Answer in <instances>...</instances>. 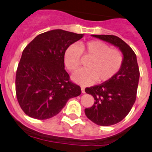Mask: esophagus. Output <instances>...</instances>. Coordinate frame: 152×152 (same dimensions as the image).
I'll use <instances>...</instances> for the list:
<instances>
[{
  "mask_svg": "<svg viewBox=\"0 0 152 152\" xmlns=\"http://www.w3.org/2000/svg\"><path fill=\"white\" fill-rule=\"evenodd\" d=\"M81 91H82V93H85V88H84V87H81Z\"/></svg>",
  "mask_w": 152,
  "mask_h": 152,
  "instance_id": "obj_1",
  "label": "esophagus"
}]
</instances>
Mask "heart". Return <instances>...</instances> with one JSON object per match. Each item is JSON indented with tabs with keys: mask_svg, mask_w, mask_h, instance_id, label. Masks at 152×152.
Here are the masks:
<instances>
[{
	"mask_svg": "<svg viewBox=\"0 0 152 152\" xmlns=\"http://www.w3.org/2000/svg\"><path fill=\"white\" fill-rule=\"evenodd\" d=\"M91 57L86 69L75 72L72 79L76 83L87 86L96 80L105 83L118 74L124 61L123 54L117 49L100 40H90L78 45L72 44L66 49L64 55V64L70 71H74L80 64L81 54Z\"/></svg>",
	"mask_w": 152,
	"mask_h": 152,
	"instance_id": "obj_1",
	"label": "heart"
}]
</instances>
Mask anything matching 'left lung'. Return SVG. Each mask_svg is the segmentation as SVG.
I'll use <instances>...</instances> for the list:
<instances>
[{"instance_id": "1", "label": "left lung", "mask_w": 152, "mask_h": 152, "mask_svg": "<svg viewBox=\"0 0 152 152\" xmlns=\"http://www.w3.org/2000/svg\"><path fill=\"white\" fill-rule=\"evenodd\" d=\"M91 36L119 48L124 55L122 66L113 78L85 89L94 99L93 106L85 109L86 117L97 125L108 126L121 122L132 109L136 100L139 67L136 55L122 39L109 34Z\"/></svg>"}]
</instances>
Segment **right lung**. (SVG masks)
<instances>
[{
    "label": "right lung",
    "mask_w": 152,
    "mask_h": 152,
    "mask_svg": "<svg viewBox=\"0 0 152 152\" xmlns=\"http://www.w3.org/2000/svg\"><path fill=\"white\" fill-rule=\"evenodd\" d=\"M83 34L55 29L38 34L24 49L18 66L15 90L26 115L46 120L58 115L80 87L69 80L65 70L66 49Z\"/></svg>",
    "instance_id": "right-lung-1"
}]
</instances>
